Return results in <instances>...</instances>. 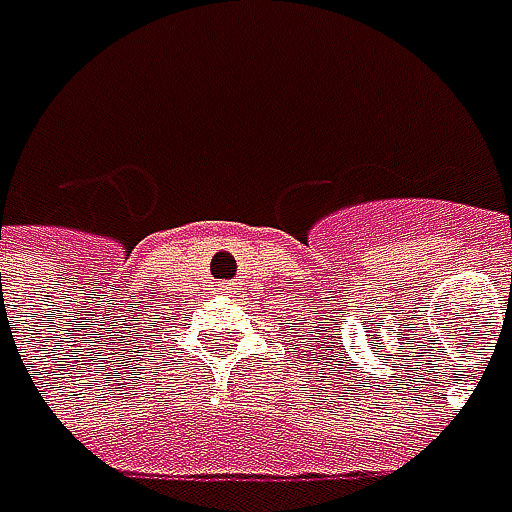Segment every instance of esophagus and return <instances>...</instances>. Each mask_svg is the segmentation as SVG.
<instances>
[{
  "instance_id": "obj_1",
  "label": "esophagus",
  "mask_w": 512,
  "mask_h": 512,
  "mask_svg": "<svg viewBox=\"0 0 512 512\" xmlns=\"http://www.w3.org/2000/svg\"><path fill=\"white\" fill-rule=\"evenodd\" d=\"M216 290H219V293H225V296H230V293H236V285H233V282H219Z\"/></svg>"
}]
</instances>
